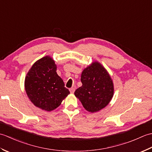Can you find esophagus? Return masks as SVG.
Wrapping results in <instances>:
<instances>
[{"label":"esophagus","mask_w":152,"mask_h":152,"mask_svg":"<svg viewBox=\"0 0 152 152\" xmlns=\"http://www.w3.org/2000/svg\"><path fill=\"white\" fill-rule=\"evenodd\" d=\"M69 91H70V93H74V91H75V89H74V88H70V89H69Z\"/></svg>","instance_id":"1"}]
</instances>
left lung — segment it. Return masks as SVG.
<instances>
[{
	"instance_id": "8db88e82",
	"label": "left lung",
	"mask_w": 152,
	"mask_h": 152,
	"mask_svg": "<svg viewBox=\"0 0 152 152\" xmlns=\"http://www.w3.org/2000/svg\"><path fill=\"white\" fill-rule=\"evenodd\" d=\"M81 82L82 86L76 90L74 95L87 111L99 112L111 101L114 83L108 71L98 61H93L83 69Z\"/></svg>"
}]
</instances>
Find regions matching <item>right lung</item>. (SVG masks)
I'll list each match as a JSON object with an SVG mask.
<instances>
[{
  "instance_id": "1",
  "label": "right lung",
  "mask_w": 152,
  "mask_h": 152,
  "mask_svg": "<svg viewBox=\"0 0 152 152\" xmlns=\"http://www.w3.org/2000/svg\"><path fill=\"white\" fill-rule=\"evenodd\" d=\"M57 65L49 56L35 62L25 79V89L33 104L43 110L52 111L59 106L70 91L57 74Z\"/></svg>"
}]
</instances>
